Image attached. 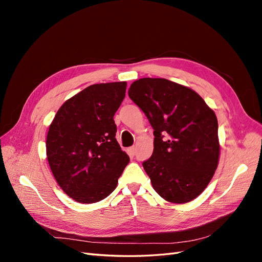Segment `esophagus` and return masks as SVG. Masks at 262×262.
<instances>
[{
	"instance_id": "34e87169",
	"label": "esophagus",
	"mask_w": 262,
	"mask_h": 262,
	"mask_svg": "<svg viewBox=\"0 0 262 262\" xmlns=\"http://www.w3.org/2000/svg\"><path fill=\"white\" fill-rule=\"evenodd\" d=\"M128 153H129V155L133 156L134 154H136V147H134V146L129 147V148H128Z\"/></svg>"
}]
</instances>
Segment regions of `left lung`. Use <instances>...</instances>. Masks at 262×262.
<instances>
[{
  "label": "left lung",
  "mask_w": 262,
  "mask_h": 262,
  "mask_svg": "<svg viewBox=\"0 0 262 262\" xmlns=\"http://www.w3.org/2000/svg\"><path fill=\"white\" fill-rule=\"evenodd\" d=\"M129 97L154 129V149L143 163L164 200L182 204L208 187L220 160L217 119L199 94L165 78L134 81Z\"/></svg>",
  "instance_id": "1"
}]
</instances>
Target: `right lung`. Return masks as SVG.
Returning <instances> with one entry per match:
<instances>
[{"instance_id":"1","label":"right lung","mask_w":262,"mask_h":262,"mask_svg":"<svg viewBox=\"0 0 262 262\" xmlns=\"http://www.w3.org/2000/svg\"><path fill=\"white\" fill-rule=\"evenodd\" d=\"M126 82L94 84L55 114L47 134L50 169L60 188L78 203H96L116 189L130 158L117 142L114 116Z\"/></svg>"}]
</instances>
